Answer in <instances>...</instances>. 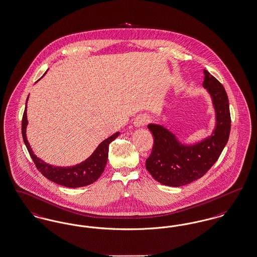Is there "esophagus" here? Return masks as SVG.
<instances>
[{
	"instance_id": "34e87169",
	"label": "esophagus",
	"mask_w": 257,
	"mask_h": 257,
	"mask_svg": "<svg viewBox=\"0 0 257 257\" xmlns=\"http://www.w3.org/2000/svg\"><path fill=\"white\" fill-rule=\"evenodd\" d=\"M148 121H149L148 116H147L146 114H141V115H139V116L136 117V119H135L134 121V126L136 128H139V127H142V126L147 125Z\"/></svg>"
}]
</instances>
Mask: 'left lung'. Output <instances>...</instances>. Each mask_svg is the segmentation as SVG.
Returning a JSON list of instances; mask_svg holds the SVG:
<instances>
[{"mask_svg":"<svg viewBox=\"0 0 257 257\" xmlns=\"http://www.w3.org/2000/svg\"><path fill=\"white\" fill-rule=\"evenodd\" d=\"M204 81L213 108L215 127L210 136L195 144L181 143L176 135L163 125L150 123L147 128L154 137V145L146 167L159 183L180 187L202 177L219 159L230 133L229 102L224 87L207 70Z\"/></svg>","mask_w":257,"mask_h":257,"instance_id":"left-lung-1","label":"left lung"}]
</instances>
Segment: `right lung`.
<instances>
[{"label": "right lung", "mask_w": 257, "mask_h": 257, "mask_svg": "<svg viewBox=\"0 0 257 257\" xmlns=\"http://www.w3.org/2000/svg\"><path fill=\"white\" fill-rule=\"evenodd\" d=\"M47 71L43 74V76L47 73ZM28 99L29 96L27 98V101ZM27 125H28V119H27V102H26V107H25L24 114L22 119V136H23L25 146L27 147L34 163L36 164V167L38 171H40L47 179L53 181L54 183L59 184L68 188L85 187L97 180L98 178L101 176V174L103 173L104 169L107 165L109 145L120 134L119 132H116L111 135L109 138H107L106 140H104L96 147L93 153L84 162L77 164L72 167H56L39 159L34 153L27 139V135H26Z\"/></svg>", "instance_id": "obj_1"}]
</instances>
